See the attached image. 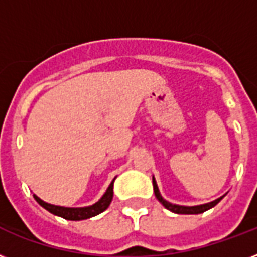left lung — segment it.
<instances>
[{"label":"left lung","mask_w":257,"mask_h":257,"mask_svg":"<svg viewBox=\"0 0 257 257\" xmlns=\"http://www.w3.org/2000/svg\"><path fill=\"white\" fill-rule=\"evenodd\" d=\"M153 181V191H155V196H156V199L160 201L163 205H164L168 211L173 212V213H179V215H197V213H203V212L208 211V209H211V208H213L216 205V204L219 203L220 200L223 199L224 196H221V197H219V199L213 200V201H211V203H207V204H201V205H195V207H184V205H177V204H172L169 203V201H167V200H164L163 197H161L160 195V191H159V187H157L156 184V180H155V177L152 179Z\"/></svg>","instance_id":"1"}]
</instances>
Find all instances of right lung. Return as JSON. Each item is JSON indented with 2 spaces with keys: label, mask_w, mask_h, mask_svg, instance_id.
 I'll list each match as a JSON object with an SVG mask.
<instances>
[{
  "label": "right lung",
  "mask_w": 257,
  "mask_h": 257,
  "mask_svg": "<svg viewBox=\"0 0 257 257\" xmlns=\"http://www.w3.org/2000/svg\"><path fill=\"white\" fill-rule=\"evenodd\" d=\"M116 177L112 180V183L108 187L106 192L104 196L101 197L96 204L89 205V207L84 208H66V207H58V205H53V204H48L45 201H42L40 197L33 195L34 200L37 201L42 208H45L46 211H49L50 213H53L56 216H60L62 219L66 220H73V221H78V220H85L90 219L93 216L100 215L101 212H104L106 208L109 207V204L112 203L113 199V183H114Z\"/></svg>",
  "instance_id": "1"
}]
</instances>
